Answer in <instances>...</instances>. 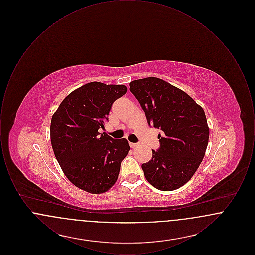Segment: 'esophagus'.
Returning a JSON list of instances; mask_svg holds the SVG:
<instances>
[{
	"label": "esophagus",
	"instance_id": "esophagus-1",
	"mask_svg": "<svg viewBox=\"0 0 255 255\" xmlns=\"http://www.w3.org/2000/svg\"><path fill=\"white\" fill-rule=\"evenodd\" d=\"M140 145V144H139V143H133V142H131V143H130V146H131V147H132V148H136V147H137V146H139Z\"/></svg>",
	"mask_w": 255,
	"mask_h": 255
}]
</instances>
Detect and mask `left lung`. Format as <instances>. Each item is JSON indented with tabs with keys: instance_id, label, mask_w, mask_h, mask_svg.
<instances>
[{
	"instance_id": "8db88e82",
	"label": "left lung",
	"mask_w": 255,
	"mask_h": 255,
	"mask_svg": "<svg viewBox=\"0 0 255 255\" xmlns=\"http://www.w3.org/2000/svg\"><path fill=\"white\" fill-rule=\"evenodd\" d=\"M130 91L148 124L159 128V148L142 163L146 180L162 191L180 188L199 168L206 154L209 128L204 109L181 89L157 77L133 80Z\"/></svg>"
}]
</instances>
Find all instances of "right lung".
Here are the masks:
<instances>
[{
  "label": "right lung",
  "instance_id": "obj_1",
  "mask_svg": "<svg viewBox=\"0 0 255 255\" xmlns=\"http://www.w3.org/2000/svg\"><path fill=\"white\" fill-rule=\"evenodd\" d=\"M127 92L124 85L91 82L61 102L50 122L51 146L66 177L92 194L108 191L116 183L130 146L104 130L113 103Z\"/></svg>",
  "mask_w": 255,
  "mask_h": 255
}]
</instances>
